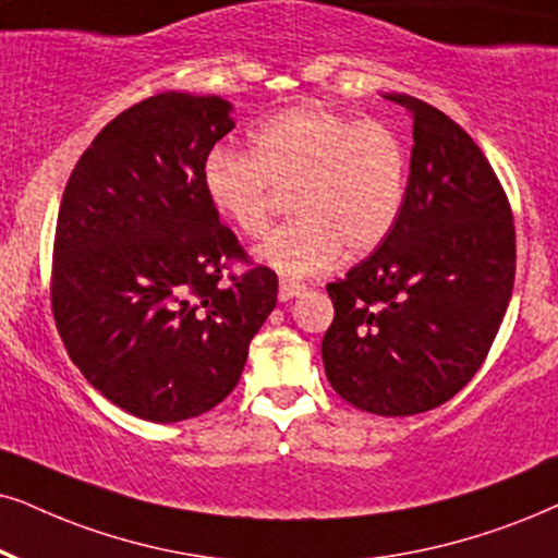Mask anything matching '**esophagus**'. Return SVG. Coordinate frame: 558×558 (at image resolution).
<instances>
[{
    "label": "esophagus",
    "mask_w": 558,
    "mask_h": 558,
    "mask_svg": "<svg viewBox=\"0 0 558 558\" xmlns=\"http://www.w3.org/2000/svg\"><path fill=\"white\" fill-rule=\"evenodd\" d=\"M303 291H306V286H303V283H293V280H283V283H280L278 295H280V301H291V299H295V295H301Z\"/></svg>",
    "instance_id": "obj_1"
}]
</instances>
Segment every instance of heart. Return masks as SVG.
Listing matches in <instances>:
<instances>
[{
  "instance_id": "obj_1",
  "label": "heart",
  "mask_w": 558,
  "mask_h": 558,
  "mask_svg": "<svg viewBox=\"0 0 558 558\" xmlns=\"http://www.w3.org/2000/svg\"><path fill=\"white\" fill-rule=\"evenodd\" d=\"M201 180L210 206L250 239L270 227L278 190H291L295 216L267 236L259 259L306 278L342 250L363 257L391 236L407 201L409 157L389 125L301 102L267 118L252 133V151L210 149Z\"/></svg>"
}]
</instances>
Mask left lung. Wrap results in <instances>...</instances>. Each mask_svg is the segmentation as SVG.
Masks as SVG:
<instances>
[{"label": "left lung", "mask_w": 558, "mask_h": 558, "mask_svg": "<svg viewBox=\"0 0 558 558\" xmlns=\"http://www.w3.org/2000/svg\"><path fill=\"white\" fill-rule=\"evenodd\" d=\"M414 118L407 201L391 236L327 286V378L348 404L409 417L453 399L489 355L514 283V223L489 159L446 112Z\"/></svg>", "instance_id": "1"}]
</instances>
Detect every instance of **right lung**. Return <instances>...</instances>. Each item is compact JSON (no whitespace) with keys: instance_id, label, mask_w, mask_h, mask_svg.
I'll use <instances>...</instances> for the list:
<instances>
[{"instance_id":"1","label":"right lung","mask_w":558,"mask_h":558,"mask_svg":"<svg viewBox=\"0 0 558 558\" xmlns=\"http://www.w3.org/2000/svg\"><path fill=\"white\" fill-rule=\"evenodd\" d=\"M216 95L159 92L112 118L63 190L51 312L82 376L133 417H197L234 391L278 301L203 190L234 129ZM231 262L247 270L222 272Z\"/></svg>"}]
</instances>
